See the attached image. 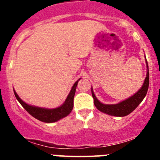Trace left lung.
I'll return each mask as SVG.
<instances>
[{
	"label": "left lung",
	"instance_id": "1",
	"mask_svg": "<svg viewBox=\"0 0 160 160\" xmlns=\"http://www.w3.org/2000/svg\"><path fill=\"white\" fill-rule=\"evenodd\" d=\"M146 63L147 67H148V72H147L146 78L144 80L142 87L134 95L130 97L128 99L121 102L117 103V104H111V105L110 104H103L97 99V98L95 97L94 94L93 89L91 88V93H92L93 98H94V106L97 107L98 110L103 113L110 114V115L117 117H123L131 114L140 104V102L143 100V98L146 96L147 92H148V87H149V70H148L147 59Z\"/></svg>",
	"mask_w": 160,
	"mask_h": 160
}]
</instances>
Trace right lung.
<instances>
[{
    "label": "right lung",
    "mask_w": 160,
    "mask_h": 160,
    "mask_svg": "<svg viewBox=\"0 0 160 160\" xmlns=\"http://www.w3.org/2000/svg\"><path fill=\"white\" fill-rule=\"evenodd\" d=\"M79 80L80 79H78L73 84L70 94H69V95L66 98L65 102L61 107L54 109L42 108V107L28 105L27 103H25V102H23L20 98L19 96L18 95V94H17L15 90H13V91L14 94H15V97L17 98V99L18 100V102L21 103V105L26 110V111L29 114H31L32 117H34L35 118L40 120L42 122L49 123V122H57V121L60 120L61 118L67 116L68 114L71 112L72 109L73 107V97H74V94H75L76 87H77L78 82Z\"/></svg>",
    "instance_id": "add662e5"
}]
</instances>
